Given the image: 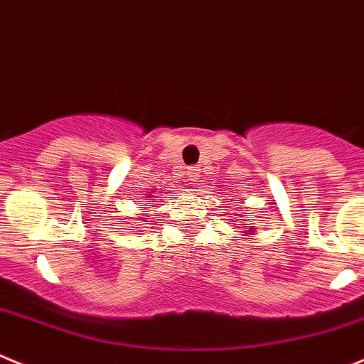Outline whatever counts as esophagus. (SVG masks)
<instances>
[{
    "mask_svg": "<svg viewBox=\"0 0 364 364\" xmlns=\"http://www.w3.org/2000/svg\"><path fill=\"white\" fill-rule=\"evenodd\" d=\"M198 178H200V169L198 168H189L188 169V182L195 184V182H198Z\"/></svg>",
    "mask_w": 364,
    "mask_h": 364,
    "instance_id": "obj_1",
    "label": "esophagus"
}]
</instances>
